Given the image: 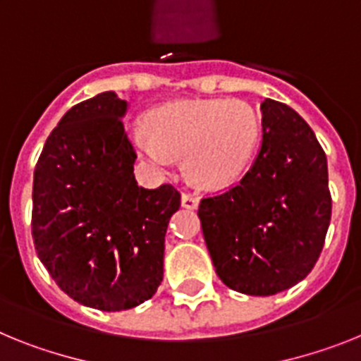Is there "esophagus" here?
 Listing matches in <instances>:
<instances>
[{"label":"esophagus","mask_w":361,"mask_h":361,"mask_svg":"<svg viewBox=\"0 0 361 361\" xmlns=\"http://www.w3.org/2000/svg\"><path fill=\"white\" fill-rule=\"evenodd\" d=\"M198 203H200V198L196 196V194L183 192V196H181V205H183L185 209H196Z\"/></svg>","instance_id":"1"}]
</instances>
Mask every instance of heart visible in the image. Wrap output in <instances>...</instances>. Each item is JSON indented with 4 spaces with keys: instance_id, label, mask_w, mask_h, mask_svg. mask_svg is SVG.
I'll return each instance as SVG.
<instances>
[{
    "instance_id": "heart-1",
    "label": "heart",
    "mask_w": 361,
    "mask_h": 361,
    "mask_svg": "<svg viewBox=\"0 0 361 361\" xmlns=\"http://www.w3.org/2000/svg\"><path fill=\"white\" fill-rule=\"evenodd\" d=\"M258 112L240 99H196L169 103L154 111L149 127L136 125L137 152L159 171L174 158L187 159L196 183L219 189L236 183L249 169L259 142Z\"/></svg>"
}]
</instances>
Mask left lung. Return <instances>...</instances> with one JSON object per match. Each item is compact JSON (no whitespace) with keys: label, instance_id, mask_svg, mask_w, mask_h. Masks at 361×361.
Listing matches in <instances>:
<instances>
[{"label":"left lung","instance_id":"1","mask_svg":"<svg viewBox=\"0 0 361 361\" xmlns=\"http://www.w3.org/2000/svg\"><path fill=\"white\" fill-rule=\"evenodd\" d=\"M262 149L236 185L200 202L203 238L227 287L272 296L302 281L331 221L327 158L285 103H262Z\"/></svg>","mask_w":361,"mask_h":361}]
</instances>
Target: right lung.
<instances>
[{"mask_svg": "<svg viewBox=\"0 0 361 361\" xmlns=\"http://www.w3.org/2000/svg\"><path fill=\"white\" fill-rule=\"evenodd\" d=\"M125 111L114 92L74 105L47 137L34 171L37 258L72 300L106 312L154 296L169 219L181 205L174 185H137Z\"/></svg>", "mask_w": 361, "mask_h": 361, "instance_id": "1", "label": "right lung"}]
</instances>
